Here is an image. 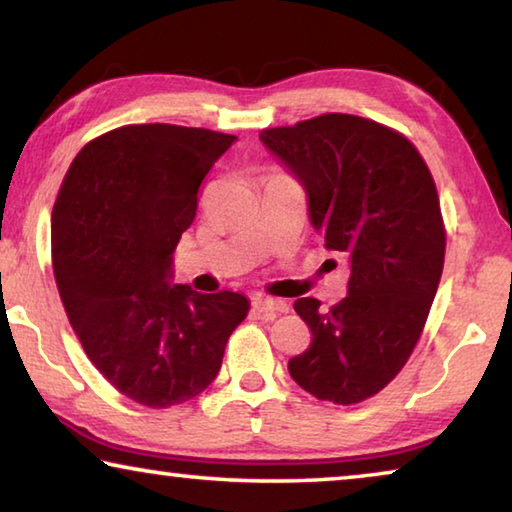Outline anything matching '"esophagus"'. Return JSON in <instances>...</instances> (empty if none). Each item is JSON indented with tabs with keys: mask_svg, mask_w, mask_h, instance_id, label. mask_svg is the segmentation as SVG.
Wrapping results in <instances>:
<instances>
[{
	"mask_svg": "<svg viewBox=\"0 0 512 512\" xmlns=\"http://www.w3.org/2000/svg\"><path fill=\"white\" fill-rule=\"evenodd\" d=\"M253 309L259 314H287L289 305L280 298H268V296H255Z\"/></svg>",
	"mask_w": 512,
	"mask_h": 512,
	"instance_id": "1",
	"label": "esophagus"
}]
</instances>
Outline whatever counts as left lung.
<instances>
[{
	"mask_svg": "<svg viewBox=\"0 0 512 512\" xmlns=\"http://www.w3.org/2000/svg\"><path fill=\"white\" fill-rule=\"evenodd\" d=\"M259 140L305 189L325 248L350 262L339 305H293L311 343L289 372L318 400L357 404L402 370L429 316L445 262L436 185L406 137L363 117L329 112Z\"/></svg>",
	"mask_w": 512,
	"mask_h": 512,
	"instance_id": "left-lung-1",
	"label": "left lung"
}]
</instances>
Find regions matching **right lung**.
<instances>
[{
  "label": "right lung",
  "mask_w": 512,
  "mask_h": 512,
  "mask_svg": "<svg viewBox=\"0 0 512 512\" xmlns=\"http://www.w3.org/2000/svg\"><path fill=\"white\" fill-rule=\"evenodd\" d=\"M235 140L171 124L115 128L76 155L51 212L69 323L94 368L151 409L212 384L250 309L241 293L173 282V250L196 216L198 187Z\"/></svg>",
  "instance_id": "obj_1"
}]
</instances>
